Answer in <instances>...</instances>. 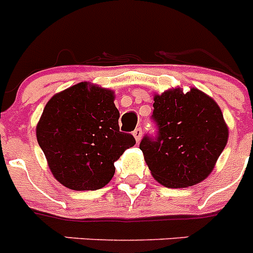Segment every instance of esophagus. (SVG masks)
Wrapping results in <instances>:
<instances>
[{"label":"esophagus","instance_id":"1","mask_svg":"<svg viewBox=\"0 0 253 253\" xmlns=\"http://www.w3.org/2000/svg\"><path fill=\"white\" fill-rule=\"evenodd\" d=\"M133 135H134V138H135V140H137V143H139L140 139H142V135H143L142 129L140 128L135 129V130L133 131Z\"/></svg>","mask_w":253,"mask_h":253}]
</instances>
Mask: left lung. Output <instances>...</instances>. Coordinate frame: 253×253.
<instances>
[{"label": "left lung", "mask_w": 253, "mask_h": 253, "mask_svg": "<svg viewBox=\"0 0 253 253\" xmlns=\"http://www.w3.org/2000/svg\"><path fill=\"white\" fill-rule=\"evenodd\" d=\"M158 137H144L140 151L154 180L171 189L189 187L211 173L228 142V125L219 105L191 87L153 96Z\"/></svg>", "instance_id": "1"}]
</instances>
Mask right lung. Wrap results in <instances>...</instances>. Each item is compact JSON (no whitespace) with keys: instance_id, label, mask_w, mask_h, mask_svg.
Wrapping results in <instances>:
<instances>
[{"instance_id":"right-lung-1","label":"right lung","mask_w":253,"mask_h":253,"mask_svg":"<svg viewBox=\"0 0 253 253\" xmlns=\"http://www.w3.org/2000/svg\"><path fill=\"white\" fill-rule=\"evenodd\" d=\"M115 93L80 82L55 93L37 125V139L58 182L77 191L97 190L110 182L114 162L135 144L119 130Z\"/></svg>"}]
</instances>
